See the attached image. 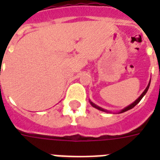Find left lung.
Wrapping results in <instances>:
<instances>
[{
    "instance_id": "obj_1",
    "label": "left lung",
    "mask_w": 160,
    "mask_h": 160,
    "mask_svg": "<svg viewBox=\"0 0 160 160\" xmlns=\"http://www.w3.org/2000/svg\"><path fill=\"white\" fill-rule=\"evenodd\" d=\"M150 81H151V80H149V84H148V85H147V87L145 88V90H144V92L142 93L141 95H140V96H139V97L138 98V99H137L136 100H135V101H134V102L132 103L131 105H128V106H126V107H125V108H124V109H122V110H120V111L119 112V114H120V113H124V112L127 111V110H129V109H133V108H134V107L135 106V105H136L137 104H138V103H139V101H140V100H141L142 98L144 97V95H145V94H146V93H147V91H148V90H149V85H150ZM89 101H90V105H92V106L94 107V108H95V109H99V110H100V111L106 112V113H109V111H108V110H107V109H103V108H101V107H100V106H98V105H95V104H94V103H93V102H91V101H90V100H89Z\"/></svg>"
}]
</instances>
